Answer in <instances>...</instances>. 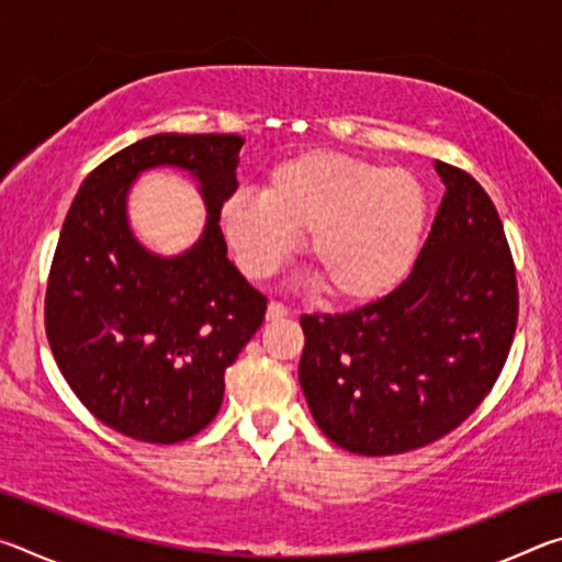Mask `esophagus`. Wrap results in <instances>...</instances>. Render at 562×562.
Instances as JSON below:
<instances>
[{
	"label": "esophagus",
	"instance_id": "1",
	"mask_svg": "<svg viewBox=\"0 0 562 562\" xmlns=\"http://www.w3.org/2000/svg\"><path fill=\"white\" fill-rule=\"evenodd\" d=\"M282 317H288V307H284L282 302H270L268 304V319L270 322H278Z\"/></svg>",
	"mask_w": 562,
	"mask_h": 562
}]
</instances>
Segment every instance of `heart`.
<instances>
[{"instance_id": "b5f03b06", "label": "heart", "mask_w": 562, "mask_h": 562, "mask_svg": "<svg viewBox=\"0 0 562 562\" xmlns=\"http://www.w3.org/2000/svg\"><path fill=\"white\" fill-rule=\"evenodd\" d=\"M429 193L406 168L341 154H304L270 170L265 190H235L221 203V227L237 265L270 278L302 233L327 290L372 302L402 284L422 252Z\"/></svg>"}]
</instances>
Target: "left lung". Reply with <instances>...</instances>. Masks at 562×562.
<instances>
[{"label":"left lung","mask_w":562,"mask_h":562,"mask_svg":"<svg viewBox=\"0 0 562 562\" xmlns=\"http://www.w3.org/2000/svg\"><path fill=\"white\" fill-rule=\"evenodd\" d=\"M443 201L408 278L347 315H304L300 386L325 436L359 456L406 453L465 422L506 364L516 268L496 205L436 160Z\"/></svg>","instance_id":"1"}]
</instances>
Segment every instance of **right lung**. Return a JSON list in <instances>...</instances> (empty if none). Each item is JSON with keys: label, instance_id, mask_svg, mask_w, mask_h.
I'll list each match as a JSON object with an SVG mask.
<instances>
[{"label": "right lung", "instance_id": "obj_1", "mask_svg": "<svg viewBox=\"0 0 562 562\" xmlns=\"http://www.w3.org/2000/svg\"><path fill=\"white\" fill-rule=\"evenodd\" d=\"M245 138L156 133L103 160L66 215L46 284V337L74 394L113 431L176 443L221 412L225 369L260 329L268 300L227 260L221 203L237 190ZM178 167L199 183L204 233L188 251L150 254L132 233L140 172Z\"/></svg>", "mask_w": 562, "mask_h": 562}]
</instances>
